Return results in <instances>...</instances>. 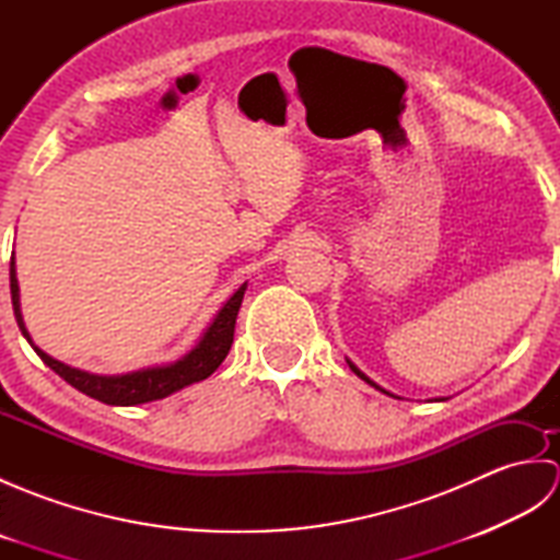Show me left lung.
<instances>
[{
  "label": "left lung",
  "instance_id": "obj_1",
  "mask_svg": "<svg viewBox=\"0 0 560 560\" xmlns=\"http://www.w3.org/2000/svg\"><path fill=\"white\" fill-rule=\"evenodd\" d=\"M349 368H351V371H353V373H355V375H359V377H361V380H365V383H368V385H373V387H375V389H380V392H385V389H383V387H377V385H375V383H373V380H371V377H365V375H363V373H361V371H359V368H355V365H353V363H351V361H349ZM385 395H389V392H385Z\"/></svg>",
  "mask_w": 560,
  "mask_h": 560
}]
</instances>
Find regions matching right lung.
I'll return each instance as SVG.
<instances>
[{"instance_id": "obj_1", "label": "right lung", "mask_w": 560, "mask_h": 560, "mask_svg": "<svg viewBox=\"0 0 560 560\" xmlns=\"http://www.w3.org/2000/svg\"><path fill=\"white\" fill-rule=\"evenodd\" d=\"M9 281H11L9 283L11 305H14V315H16L21 335L28 339L33 351L40 355L43 363L50 365L59 377L67 380L71 387H77L86 397H93L103 404H113V407H135V404L163 399L177 389L199 383V380H207L231 351L235 317H237V311H241V303L245 295V283H243V287L231 295L229 303L221 307L219 315L213 317V323L205 331V337H201V341L185 355V359L175 361L171 365L144 368V371H135L127 375H93L55 361L52 355H47L31 341L26 325H23L21 307H19V281H16V269H14V257H11V265H9Z\"/></svg>"}]
</instances>
